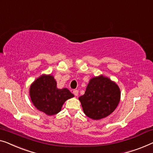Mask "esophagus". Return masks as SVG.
<instances>
[{
  "label": "esophagus",
  "mask_w": 153,
  "mask_h": 153,
  "mask_svg": "<svg viewBox=\"0 0 153 153\" xmlns=\"http://www.w3.org/2000/svg\"><path fill=\"white\" fill-rule=\"evenodd\" d=\"M73 93H74V94L75 95V96L77 97L79 95V90H74Z\"/></svg>",
  "instance_id": "34e87169"
}]
</instances>
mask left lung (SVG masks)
Here are the masks:
<instances>
[{
	"label": "left lung",
	"mask_w": 153,
	"mask_h": 153,
	"mask_svg": "<svg viewBox=\"0 0 153 153\" xmlns=\"http://www.w3.org/2000/svg\"><path fill=\"white\" fill-rule=\"evenodd\" d=\"M121 98L119 86L103 75L93 77L79 97L83 112L94 120L105 118L116 109Z\"/></svg>",
	"instance_id": "1"
}]
</instances>
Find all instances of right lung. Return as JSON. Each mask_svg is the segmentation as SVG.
Masks as SVG:
<instances>
[{
    "label": "right lung",
    "instance_id": "right-lung-1",
    "mask_svg": "<svg viewBox=\"0 0 153 153\" xmlns=\"http://www.w3.org/2000/svg\"><path fill=\"white\" fill-rule=\"evenodd\" d=\"M30 96L37 109L50 116L59 113L65 101L74 94L67 88H57L52 75L43 74L30 85Z\"/></svg>",
    "mask_w": 153,
    "mask_h": 153
}]
</instances>
